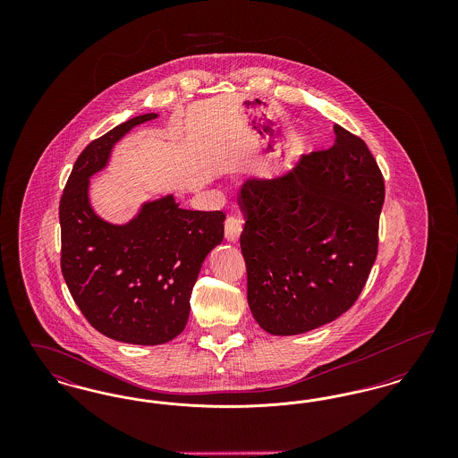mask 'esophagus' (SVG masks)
Segmentation results:
<instances>
[{"instance_id": "obj_1", "label": "esophagus", "mask_w": 458, "mask_h": 458, "mask_svg": "<svg viewBox=\"0 0 458 458\" xmlns=\"http://www.w3.org/2000/svg\"><path fill=\"white\" fill-rule=\"evenodd\" d=\"M240 233H242V219L237 218V216H228L226 221H225V237L228 242H237L240 237Z\"/></svg>"}]
</instances>
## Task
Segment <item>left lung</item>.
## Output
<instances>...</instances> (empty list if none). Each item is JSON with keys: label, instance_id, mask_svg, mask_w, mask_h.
Wrapping results in <instances>:
<instances>
[{"label": "left lung", "instance_id": "left-lung-1", "mask_svg": "<svg viewBox=\"0 0 458 458\" xmlns=\"http://www.w3.org/2000/svg\"><path fill=\"white\" fill-rule=\"evenodd\" d=\"M335 144L290 174L242 185L247 301L271 335H301L355 304L377 256L385 180L366 142L335 125Z\"/></svg>", "mask_w": 458, "mask_h": 458}]
</instances>
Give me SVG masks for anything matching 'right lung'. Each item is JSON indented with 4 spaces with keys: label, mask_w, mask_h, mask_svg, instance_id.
<instances>
[{
    "label": "right lung",
    "mask_w": 458,
    "mask_h": 458,
    "mask_svg": "<svg viewBox=\"0 0 458 458\" xmlns=\"http://www.w3.org/2000/svg\"><path fill=\"white\" fill-rule=\"evenodd\" d=\"M156 116H135L92 140L60 200L62 273L75 304L90 327L133 345H161L183 331L202 262L225 232V213L182 209L174 196L142 204L125 225L90 208L89 178L125 133Z\"/></svg>",
    "instance_id": "obj_1"
}]
</instances>
